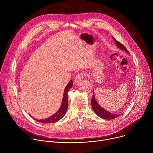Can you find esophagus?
Wrapping results in <instances>:
<instances>
[{
    "label": "esophagus",
    "instance_id": "34e87169",
    "mask_svg": "<svg viewBox=\"0 0 153 153\" xmlns=\"http://www.w3.org/2000/svg\"><path fill=\"white\" fill-rule=\"evenodd\" d=\"M85 76H86V74L85 73L83 72H80L75 77V82H78L80 80H81L82 79H83Z\"/></svg>",
    "mask_w": 153,
    "mask_h": 153
}]
</instances>
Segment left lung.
<instances>
[{
    "label": "left lung",
    "mask_w": 153,
    "mask_h": 153,
    "mask_svg": "<svg viewBox=\"0 0 153 153\" xmlns=\"http://www.w3.org/2000/svg\"><path fill=\"white\" fill-rule=\"evenodd\" d=\"M113 40L115 41L116 45L117 46V47H119V48L123 50V51H126L128 54H129V53L128 52V50L120 42H119V41H117V40L115 39L114 37H113ZM91 105H92V108L93 109V110L94 111L95 113L99 116L100 117L106 119V120H111V119H114L119 116H120V114H113L111 113H110L109 111L105 110V109H103L102 106H100L98 103L97 102L96 99H95V96H94V93L93 92V98L91 99Z\"/></svg>",
    "instance_id": "1"
}]
</instances>
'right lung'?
Masks as SVG:
<instances>
[{
	"label": "right lung",
	"mask_w": 153,
	"mask_h": 153,
	"mask_svg": "<svg viewBox=\"0 0 153 153\" xmlns=\"http://www.w3.org/2000/svg\"><path fill=\"white\" fill-rule=\"evenodd\" d=\"M73 86V81L71 80L69 82V83L67 85V86L65 87V89L64 90L63 93V96L62 99V102L61 104V106L60 108L59 109V110L54 114H53L51 116L45 119H42V120H37L34 118L36 120L39 122L42 123H55L59 120H60L66 114L67 110V108H68V92L69 90Z\"/></svg>",
	"instance_id": "right-lung-1"
}]
</instances>
